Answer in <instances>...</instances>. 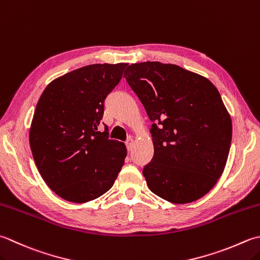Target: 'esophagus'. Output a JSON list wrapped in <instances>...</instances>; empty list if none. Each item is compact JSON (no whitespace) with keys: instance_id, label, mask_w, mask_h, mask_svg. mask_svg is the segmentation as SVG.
Here are the masks:
<instances>
[{"instance_id":"1","label":"esophagus","mask_w":260,"mask_h":260,"mask_svg":"<svg viewBox=\"0 0 260 260\" xmlns=\"http://www.w3.org/2000/svg\"><path fill=\"white\" fill-rule=\"evenodd\" d=\"M133 144H134V140L132 139V137H129V139L126 141V146H127V149H128V151L132 150V147H133Z\"/></svg>"}]
</instances>
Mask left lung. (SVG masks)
Wrapping results in <instances>:
<instances>
[{
    "label": "left lung",
    "mask_w": 260,
    "mask_h": 260,
    "mask_svg": "<svg viewBox=\"0 0 260 260\" xmlns=\"http://www.w3.org/2000/svg\"><path fill=\"white\" fill-rule=\"evenodd\" d=\"M124 76L150 120L153 159L143 169L150 190L174 204L205 196L224 171L232 120L205 76L174 64H132Z\"/></svg>",
    "instance_id": "8db88e82"
}]
</instances>
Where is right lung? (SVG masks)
Instances as JSON below:
<instances>
[{"label": "right lung", "instance_id": "obj_1", "mask_svg": "<svg viewBox=\"0 0 260 260\" xmlns=\"http://www.w3.org/2000/svg\"><path fill=\"white\" fill-rule=\"evenodd\" d=\"M126 63L92 64L53 80L36 106L29 143L40 176L63 200L86 203L113 187L127 154L99 132L106 96Z\"/></svg>", "mask_w": 260, "mask_h": 260}]
</instances>
